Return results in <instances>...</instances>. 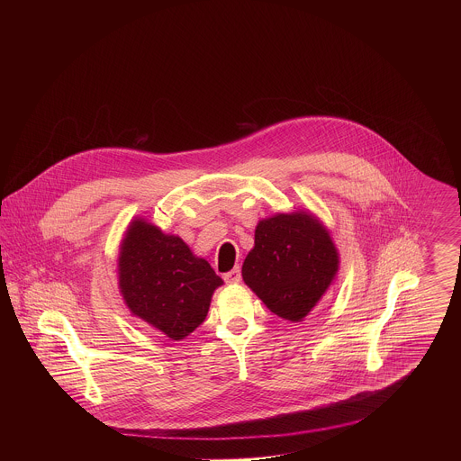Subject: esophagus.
<instances>
[{
	"mask_svg": "<svg viewBox=\"0 0 461 461\" xmlns=\"http://www.w3.org/2000/svg\"><path fill=\"white\" fill-rule=\"evenodd\" d=\"M224 282L226 284H230V285H233V284H239L241 280V273L239 267H235V269H231V271H228V273H224Z\"/></svg>",
	"mask_w": 461,
	"mask_h": 461,
	"instance_id": "obj_1",
	"label": "esophagus"
}]
</instances>
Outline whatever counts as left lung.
Returning <instances> with one entry per match:
<instances>
[{"mask_svg":"<svg viewBox=\"0 0 461 461\" xmlns=\"http://www.w3.org/2000/svg\"><path fill=\"white\" fill-rule=\"evenodd\" d=\"M339 271V252L329 230L297 211L259 221L254 249L241 276L266 307L280 318L303 321L329 290Z\"/></svg>","mask_w":461,"mask_h":461,"instance_id":"left-lung-1","label":"left lung"}]
</instances>
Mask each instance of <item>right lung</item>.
<instances>
[{
  "mask_svg": "<svg viewBox=\"0 0 461 461\" xmlns=\"http://www.w3.org/2000/svg\"><path fill=\"white\" fill-rule=\"evenodd\" d=\"M222 280L176 235L134 220L121 241L119 288L134 316L173 340L188 337L207 316Z\"/></svg>",
  "mask_w": 461,
  "mask_h": 461,
  "instance_id": "1",
  "label": "right lung"
}]
</instances>
